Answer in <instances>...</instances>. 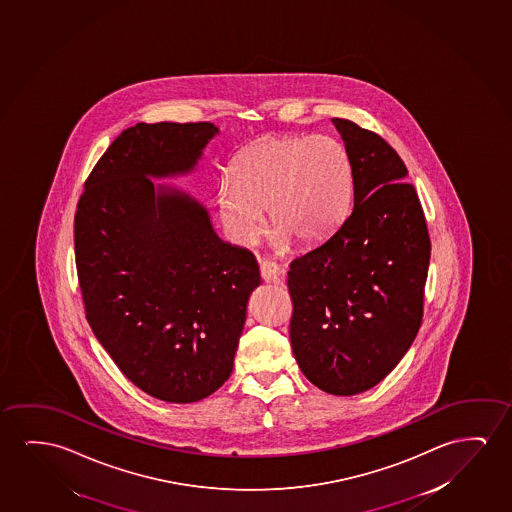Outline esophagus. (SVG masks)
Instances as JSON below:
<instances>
[{
  "label": "esophagus",
  "mask_w": 512,
  "mask_h": 512,
  "mask_svg": "<svg viewBox=\"0 0 512 512\" xmlns=\"http://www.w3.org/2000/svg\"><path fill=\"white\" fill-rule=\"evenodd\" d=\"M260 274L261 279L265 282L279 284V282L284 281V272L275 265L274 261H260Z\"/></svg>",
  "instance_id": "1"
}]
</instances>
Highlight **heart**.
Listing matches in <instances>:
<instances>
[{
    "instance_id": "heart-1",
    "label": "heart",
    "mask_w": 512,
    "mask_h": 512,
    "mask_svg": "<svg viewBox=\"0 0 512 512\" xmlns=\"http://www.w3.org/2000/svg\"><path fill=\"white\" fill-rule=\"evenodd\" d=\"M233 175L219 180L217 216L231 242L251 245L265 231V209L277 247L291 238L321 244L344 223L353 202V166L330 137H268L238 154Z\"/></svg>"
}]
</instances>
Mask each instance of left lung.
I'll list each match as a JSON object with an SVG mask.
<instances>
[{
  "instance_id": "left-lung-1",
  "label": "left lung",
  "mask_w": 512,
  "mask_h": 512,
  "mask_svg": "<svg viewBox=\"0 0 512 512\" xmlns=\"http://www.w3.org/2000/svg\"><path fill=\"white\" fill-rule=\"evenodd\" d=\"M332 123L353 166L354 207L289 265V339L314 386L351 396L379 384L416 339L432 247L395 149L347 119Z\"/></svg>"
}]
</instances>
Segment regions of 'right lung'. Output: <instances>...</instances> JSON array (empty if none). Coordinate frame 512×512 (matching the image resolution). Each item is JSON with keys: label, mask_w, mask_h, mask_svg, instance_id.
<instances>
[{"label": "right lung", "mask_w": 512, "mask_h": 512, "mask_svg": "<svg viewBox=\"0 0 512 512\" xmlns=\"http://www.w3.org/2000/svg\"><path fill=\"white\" fill-rule=\"evenodd\" d=\"M212 123H138L108 147L75 214L87 323L128 379L170 404H193L233 370L252 252L223 242L203 203L156 180L195 172Z\"/></svg>", "instance_id": "right-lung-1"}]
</instances>
